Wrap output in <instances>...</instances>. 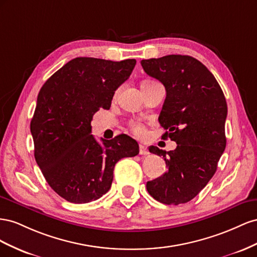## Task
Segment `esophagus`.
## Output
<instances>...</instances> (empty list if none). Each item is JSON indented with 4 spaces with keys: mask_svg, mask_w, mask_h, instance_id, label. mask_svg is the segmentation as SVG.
I'll return each mask as SVG.
<instances>
[{
    "mask_svg": "<svg viewBox=\"0 0 257 257\" xmlns=\"http://www.w3.org/2000/svg\"><path fill=\"white\" fill-rule=\"evenodd\" d=\"M139 154H140V155H148V154H149L148 149H146L144 145L140 144V145H139Z\"/></svg>",
    "mask_w": 257,
    "mask_h": 257,
    "instance_id": "34e87169",
    "label": "esophagus"
}]
</instances>
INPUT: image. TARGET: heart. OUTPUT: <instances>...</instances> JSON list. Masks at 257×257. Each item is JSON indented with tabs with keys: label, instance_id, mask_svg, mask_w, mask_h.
I'll return each mask as SVG.
<instances>
[{
	"label": "heart",
	"instance_id": "1",
	"mask_svg": "<svg viewBox=\"0 0 257 257\" xmlns=\"http://www.w3.org/2000/svg\"><path fill=\"white\" fill-rule=\"evenodd\" d=\"M146 83H151V82H145L143 84H146ZM130 128L138 136H140V135H142L144 133V127L142 126L140 122H138V121H131L130 122Z\"/></svg>",
	"mask_w": 257,
	"mask_h": 257
}]
</instances>
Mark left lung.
Wrapping results in <instances>:
<instances>
[{"instance_id":"8db88e82","label":"left lung","mask_w":257,"mask_h":257,"mask_svg":"<svg viewBox=\"0 0 257 257\" xmlns=\"http://www.w3.org/2000/svg\"><path fill=\"white\" fill-rule=\"evenodd\" d=\"M141 64L166 88L158 120L168 130L163 137L177 142L169 152L151 146L168 170L146 188L157 201L178 206L199 194L216 171L226 146V99L214 75L193 57L169 55Z\"/></svg>"}]
</instances>
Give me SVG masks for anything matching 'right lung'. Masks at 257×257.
<instances>
[{
	"instance_id": "right-lung-1",
	"label": "right lung",
	"mask_w": 257,
	"mask_h": 257,
	"mask_svg": "<svg viewBox=\"0 0 257 257\" xmlns=\"http://www.w3.org/2000/svg\"><path fill=\"white\" fill-rule=\"evenodd\" d=\"M137 61L78 57L43 85L30 123L34 157L49 186L69 202L87 203L108 192L116 163L139 154L126 135L97 142L91 120L108 109L114 93Z\"/></svg>"
}]
</instances>
